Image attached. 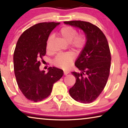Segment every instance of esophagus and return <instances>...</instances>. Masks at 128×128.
<instances>
[{
	"instance_id": "esophagus-1",
	"label": "esophagus",
	"mask_w": 128,
	"mask_h": 128,
	"mask_svg": "<svg viewBox=\"0 0 128 128\" xmlns=\"http://www.w3.org/2000/svg\"><path fill=\"white\" fill-rule=\"evenodd\" d=\"M68 71H64V75H66L67 74H68Z\"/></svg>"
}]
</instances>
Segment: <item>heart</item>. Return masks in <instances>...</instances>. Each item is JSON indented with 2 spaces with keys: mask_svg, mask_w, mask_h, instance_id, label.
<instances>
[{
  "mask_svg": "<svg viewBox=\"0 0 128 128\" xmlns=\"http://www.w3.org/2000/svg\"><path fill=\"white\" fill-rule=\"evenodd\" d=\"M60 35L66 41L70 43L71 48L76 52L82 50L86 45L87 38L85 34H78L75 28L70 26H64L60 29ZM53 35H50L46 41V49H49L50 44L53 39ZM74 56L71 52L59 54L54 58L53 64L58 68H68L74 60Z\"/></svg>",
  "mask_w": 128,
  "mask_h": 128,
  "instance_id": "heart-1",
  "label": "heart"
}]
</instances>
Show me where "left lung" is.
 <instances>
[{
	"instance_id": "1",
	"label": "left lung",
	"mask_w": 128,
	"mask_h": 128,
	"mask_svg": "<svg viewBox=\"0 0 128 128\" xmlns=\"http://www.w3.org/2000/svg\"><path fill=\"white\" fill-rule=\"evenodd\" d=\"M64 23L82 29L87 36L86 45L75 63L81 72H72L76 82L69 94L77 102L90 103L102 93L110 75L111 56L108 41L100 28L89 22L76 20Z\"/></svg>"
}]
</instances>
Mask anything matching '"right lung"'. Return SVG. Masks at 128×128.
Listing matches in <instances>:
<instances>
[{
  "instance_id": "1",
  "label": "right lung",
  "mask_w": 128,
  "mask_h": 128,
  "mask_svg": "<svg viewBox=\"0 0 128 128\" xmlns=\"http://www.w3.org/2000/svg\"><path fill=\"white\" fill-rule=\"evenodd\" d=\"M60 22H44L27 29L17 42L14 53V67L16 82L26 99L37 102L52 92L53 84L62 78L64 72L55 67L48 72L40 71V60L46 54V41L50 33Z\"/></svg>"
}]
</instances>
